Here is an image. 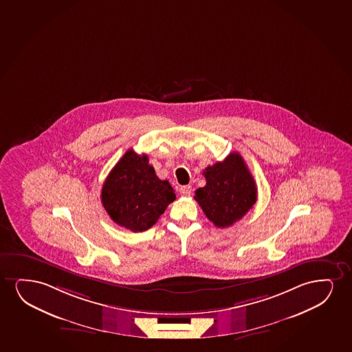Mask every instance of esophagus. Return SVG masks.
I'll return each mask as SVG.
<instances>
[{
    "label": "esophagus",
    "mask_w": 352,
    "mask_h": 352,
    "mask_svg": "<svg viewBox=\"0 0 352 352\" xmlns=\"http://www.w3.org/2000/svg\"><path fill=\"white\" fill-rule=\"evenodd\" d=\"M179 191H180V195H182V196L190 197L191 196L192 188L191 186H188H188H182Z\"/></svg>",
    "instance_id": "34e87169"
}]
</instances>
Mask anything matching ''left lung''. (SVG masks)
I'll return each mask as SVG.
<instances>
[{
	"mask_svg": "<svg viewBox=\"0 0 352 352\" xmlns=\"http://www.w3.org/2000/svg\"><path fill=\"white\" fill-rule=\"evenodd\" d=\"M203 174L206 185L196 190L195 199L216 227H230L256 204V182L239 153L206 167Z\"/></svg>",
	"mask_w": 352,
	"mask_h": 352,
	"instance_id": "8db88e82",
	"label": "left lung"
}]
</instances>
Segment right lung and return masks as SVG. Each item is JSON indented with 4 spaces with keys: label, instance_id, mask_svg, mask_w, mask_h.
<instances>
[{
    "label": "right lung",
    "instance_id": "1",
    "mask_svg": "<svg viewBox=\"0 0 352 352\" xmlns=\"http://www.w3.org/2000/svg\"><path fill=\"white\" fill-rule=\"evenodd\" d=\"M175 199L167 180H160L146 154L129 149L107 175L101 203L116 223L138 233L151 228Z\"/></svg>",
    "mask_w": 352,
    "mask_h": 352
}]
</instances>
